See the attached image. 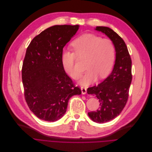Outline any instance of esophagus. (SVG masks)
Returning a JSON list of instances; mask_svg holds the SVG:
<instances>
[{
    "instance_id": "obj_1",
    "label": "esophagus",
    "mask_w": 152,
    "mask_h": 152,
    "mask_svg": "<svg viewBox=\"0 0 152 152\" xmlns=\"http://www.w3.org/2000/svg\"><path fill=\"white\" fill-rule=\"evenodd\" d=\"M81 92H82V94H86L87 93V88L85 87H83V86H81Z\"/></svg>"
}]
</instances>
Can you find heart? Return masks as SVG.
<instances>
[{
    "label": "heart",
    "instance_id": "heart-1",
    "mask_svg": "<svg viewBox=\"0 0 152 152\" xmlns=\"http://www.w3.org/2000/svg\"><path fill=\"white\" fill-rule=\"evenodd\" d=\"M72 45L75 52L64 51L62 64L65 72L73 79H78L81 71L76 66L78 57L87 58L85 67L87 70L80 83L87 85L111 72L115 58V49L111 40L91 34H84L75 39Z\"/></svg>",
    "mask_w": 152,
    "mask_h": 152
}]
</instances>
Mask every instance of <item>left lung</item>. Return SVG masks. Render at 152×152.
Wrapping results in <instances>:
<instances>
[{
    "mask_svg": "<svg viewBox=\"0 0 152 152\" xmlns=\"http://www.w3.org/2000/svg\"><path fill=\"white\" fill-rule=\"evenodd\" d=\"M96 30L112 41L116 52L111 73L104 81L87 90L88 94L94 95L99 101V109L88 115L95 122L103 124L118 115L126 104L132 78V60L125 42L117 33L104 26H97Z\"/></svg>",
    "mask_w": 152,
    "mask_h": 152,
    "instance_id": "left-lung-1",
    "label": "left lung"
}]
</instances>
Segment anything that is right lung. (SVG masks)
Returning a JSON list of instances; mask_svg holds the SVG:
<instances>
[{
  "label": "right lung",
  "instance_id": "obj_1",
  "mask_svg": "<svg viewBox=\"0 0 152 152\" xmlns=\"http://www.w3.org/2000/svg\"><path fill=\"white\" fill-rule=\"evenodd\" d=\"M78 28V25L51 26L27 48L21 70L24 95L30 111L41 120L60 119L66 111L69 99L81 94L62 64L63 48Z\"/></svg>",
  "mask_w": 152,
  "mask_h": 152
}]
</instances>
